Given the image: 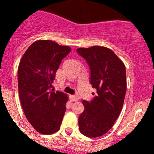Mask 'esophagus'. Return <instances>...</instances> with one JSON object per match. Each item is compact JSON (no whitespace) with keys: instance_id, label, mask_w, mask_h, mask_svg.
Returning a JSON list of instances; mask_svg holds the SVG:
<instances>
[{"instance_id":"1","label":"esophagus","mask_w":154,"mask_h":154,"mask_svg":"<svg viewBox=\"0 0 154 154\" xmlns=\"http://www.w3.org/2000/svg\"><path fill=\"white\" fill-rule=\"evenodd\" d=\"M70 100H71V101H78L79 100V97H77V96H75V95H70Z\"/></svg>"}]
</instances>
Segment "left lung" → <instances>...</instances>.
Returning <instances> with one entry per match:
<instances>
[{
  "label": "left lung",
  "mask_w": 154,
  "mask_h": 154,
  "mask_svg": "<svg viewBox=\"0 0 154 154\" xmlns=\"http://www.w3.org/2000/svg\"><path fill=\"white\" fill-rule=\"evenodd\" d=\"M77 51L89 66L90 81L97 93L91 102L83 100L85 109L79 117V128L87 137H98L112 127L122 110L127 91L126 68L108 48L92 46Z\"/></svg>",
  "instance_id": "obj_1"
}]
</instances>
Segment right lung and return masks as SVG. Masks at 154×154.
Segmentation results:
<instances>
[{
	"mask_svg": "<svg viewBox=\"0 0 154 154\" xmlns=\"http://www.w3.org/2000/svg\"><path fill=\"white\" fill-rule=\"evenodd\" d=\"M71 51L69 46L51 40H37L20 60V101L29 124L42 134H53L60 129L68 97L62 91L50 89L62 60Z\"/></svg>",
	"mask_w": 154,
	"mask_h": 154,
	"instance_id": "obj_1",
	"label": "right lung"
}]
</instances>
